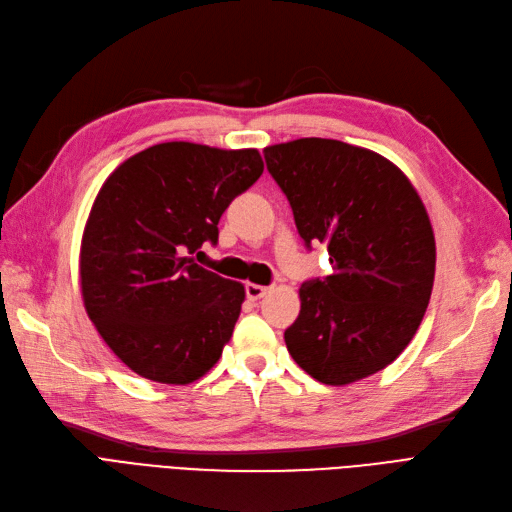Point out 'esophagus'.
Returning a JSON list of instances; mask_svg holds the SVG:
<instances>
[{"instance_id":"esophagus-1","label":"esophagus","mask_w":512,"mask_h":512,"mask_svg":"<svg viewBox=\"0 0 512 512\" xmlns=\"http://www.w3.org/2000/svg\"><path fill=\"white\" fill-rule=\"evenodd\" d=\"M268 293V287H263V285H255V282H249V285H246V297H249L251 301H257V299H261L263 295Z\"/></svg>"}]
</instances>
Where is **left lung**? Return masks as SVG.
<instances>
[{
	"instance_id": "obj_1",
	"label": "left lung",
	"mask_w": 512,
	"mask_h": 512,
	"mask_svg": "<svg viewBox=\"0 0 512 512\" xmlns=\"http://www.w3.org/2000/svg\"><path fill=\"white\" fill-rule=\"evenodd\" d=\"M306 246L327 244L333 274L301 285L285 331L314 380L346 386L396 361L428 308L437 246L422 198L399 166L335 139L263 149Z\"/></svg>"
}]
</instances>
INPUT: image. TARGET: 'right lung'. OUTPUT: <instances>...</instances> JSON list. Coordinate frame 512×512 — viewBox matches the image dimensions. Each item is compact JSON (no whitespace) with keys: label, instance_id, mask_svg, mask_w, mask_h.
I'll list each match as a JSON object with an SVG mask.
<instances>
[{"label":"right lung","instance_id":"right-lung-1","mask_svg":"<svg viewBox=\"0 0 512 512\" xmlns=\"http://www.w3.org/2000/svg\"><path fill=\"white\" fill-rule=\"evenodd\" d=\"M261 173L257 149L170 141L122 162L99 189L82 236V299L130 371L185 386L219 361L244 287L194 255L217 244L223 211Z\"/></svg>","mask_w":512,"mask_h":512}]
</instances>
